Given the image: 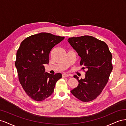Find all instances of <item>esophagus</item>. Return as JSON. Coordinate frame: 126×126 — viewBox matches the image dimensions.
Masks as SVG:
<instances>
[{
	"instance_id": "34e87169",
	"label": "esophagus",
	"mask_w": 126,
	"mask_h": 126,
	"mask_svg": "<svg viewBox=\"0 0 126 126\" xmlns=\"http://www.w3.org/2000/svg\"><path fill=\"white\" fill-rule=\"evenodd\" d=\"M70 75L67 74H66V73H63L62 74V77L63 78H65V77H69Z\"/></svg>"
}]
</instances>
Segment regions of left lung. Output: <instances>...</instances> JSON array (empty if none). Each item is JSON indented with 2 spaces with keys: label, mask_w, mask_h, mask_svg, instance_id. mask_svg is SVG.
<instances>
[{
  "label": "left lung",
  "mask_w": 126,
  "mask_h": 126,
  "mask_svg": "<svg viewBox=\"0 0 126 126\" xmlns=\"http://www.w3.org/2000/svg\"><path fill=\"white\" fill-rule=\"evenodd\" d=\"M71 46L81 57L80 65L87 69L85 78L78 80L77 88L71 91L74 96L83 102L92 101L102 91L112 70V54L105 42L91 36L70 37Z\"/></svg>",
  "instance_id": "left-lung-1"
}]
</instances>
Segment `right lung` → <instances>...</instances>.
<instances>
[{
  "instance_id": "1",
  "label": "right lung",
  "mask_w": 126,
  "mask_h": 126,
  "mask_svg": "<svg viewBox=\"0 0 126 126\" xmlns=\"http://www.w3.org/2000/svg\"><path fill=\"white\" fill-rule=\"evenodd\" d=\"M64 37L48 33L31 35L21 43L16 54L15 66L20 84L26 94L35 101H41L51 95L61 73L45 72L44 64L49 54Z\"/></svg>"
}]
</instances>
